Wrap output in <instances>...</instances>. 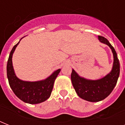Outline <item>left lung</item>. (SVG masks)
<instances>
[{"label": "left lung", "instance_id": "8db88e82", "mask_svg": "<svg viewBox=\"0 0 125 125\" xmlns=\"http://www.w3.org/2000/svg\"><path fill=\"white\" fill-rule=\"evenodd\" d=\"M102 43L110 47L114 54L112 70L104 78L97 80H89L78 76L73 69L71 73V81L77 95L82 99L89 102H99L108 96L116 85L120 73V64L117 53L107 39L99 36Z\"/></svg>", "mask_w": 125, "mask_h": 125}]
</instances>
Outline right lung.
<instances>
[{
	"mask_svg": "<svg viewBox=\"0 0 125 125\" xmlns=\"http://www.w3.org/2000/svg\"><path fill=\"white\" fill-rule=\"evenodd\" d=\"M19 42L13 47L7 63V76L9 84L15 95L24 103L32 104L41 103L51 96L55 79L61 69L56 70L47 79L42 81L26 82L19 79L15 76L13 68L12 55Z\"/></svg>",
	"mask_w": 125,
	"mask_h": 125,
	"instance_id": "obj_1",
	"label": "right lung"
}]
</instances>
